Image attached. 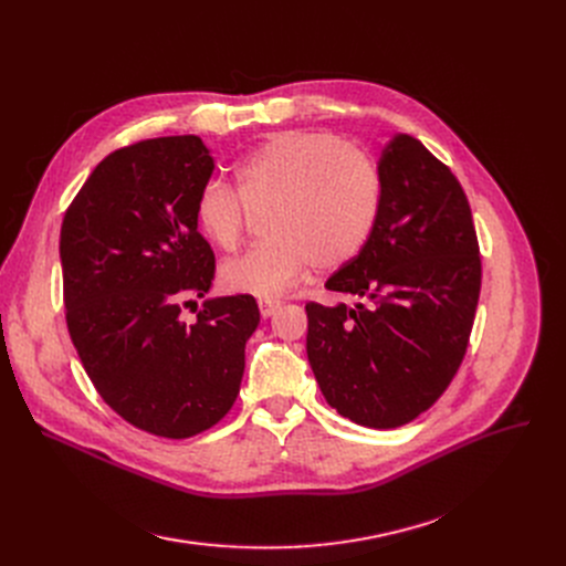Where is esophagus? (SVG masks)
Returning a JSON list of instances; mask_svg holds the SVG:
<instances>
[{
  "instance_id": "obj_1",
  "label": "esophagus",
  "mask_w": 566,
  "mask_h": 566,
  "mask_svg": "<svg viewBox=\"0 0 566 566\" xmlns=\"http://www.w3.org/2000/svg\"><path fill=\"white\" fill-rule=\"evenodd\" d=\"M280 310V301H259V312L263 318L273 316Z\"/></svg>"
}]
</instances>
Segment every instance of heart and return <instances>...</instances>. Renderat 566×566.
Segmentation results:
<instances>
[{
    "mask_svg": "<svg viewBox=\"0 0 566 566\" xmlns=\"http://www.w3.org/2000/svg\"><path fill=\"white\" fill-rule=\"evenodd\" d=\"M235 190L206 181L195 197L199 231L222 252L241 248L248 211H261L263 243L227 261L222 286L275 298L312 263L333 271L367 245L380 211V174L363 148L328 133H280L233 167Z\"/></svg>",
    "mask_w": 566,
    "mask_h": 566,
    "instance_id": "obj_1",
    "label": "heart"
}]
</instances>
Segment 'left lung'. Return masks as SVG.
<instances>
[{
  "label": "left lung",
  "mask_w": 566,
  "mask_h": 566,
  "mask_svg": "<svg viewBox=\"0 0 566 566\" xmlns=\"http://www.w3.org/2000/svg\"><path fill=\"white\" fill-rule=\"evenodd\" d=\"M378 174L369 241L325 282L355 305H305L307 358L342 418L395 429L431 408L459 371L482 259L461 184L420 139L395 135Z\"/></svg>",
  "instance_id": "8db88e82"
}]
</instances>
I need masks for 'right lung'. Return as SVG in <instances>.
I'll use <instances>...</instances> for the list:
<instances>
[{
	"mask_svg": "<svg viewBox=\"0 0 566 566\" xmlns=\"http://www.w3.org/2000/svg\"><path fill=\"white\" fill-rule=\"evenodd\" d=\"M213 167L197 135L118 148L86 178L59 235L66 325L86 376L126 422L174 440L229 412L259 325L252 295L192 303L216 275L192 213ZM188 304L195 322L180 316Z\"/></svg>",
	"mask_w": 566,
	"mask_h": 566,
	"instance_id": "1",
	"label": "right lung"
}]
</instances>
